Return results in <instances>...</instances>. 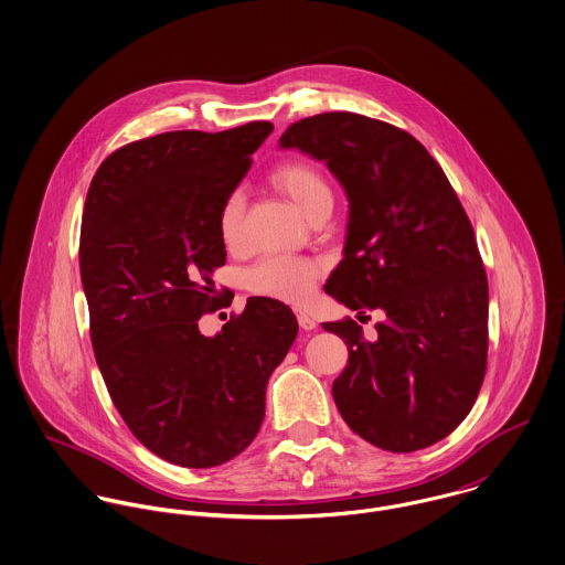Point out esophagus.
Here are the masks:
<instances>
[{"label":"esophagus","mask_w":565,"mask_h":565,"mask_svg":"<svg viewBox=\"0 0 565 565\" xmlns=\"http://www.w3.org/2000/svg\"><path fill=\"white\" fill-rule=\"evenodd\" d=\"M295 313H297V320H299L301 329H306V331L316 329V320H313L312 313L306 312V310H295Z\"/></svg>","instance_id":"1"}]
</instances>
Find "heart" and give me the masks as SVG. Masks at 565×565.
<instances>
[{"label": "heart", "instance_id": "1", "mask_svg": "<svg viewBox=\"0 0 565 565\" xmlns=\"http://www.w3.org/2000/svg\"><path fill=\"white\" fill-rule=\"evenodd\" d=\"M270 180L277 189L286 192L295 205L310 216L318 207L331 205L333 194L327 178L320 169L310 162L295 160L277 167L270 173ZM218 234L227 247H238L243 241L245 223V194L243 190H230L218 207ZM322 264L303 255L270 253L257 259L247 270V286L255 295L301 303L313 292L318 277L322 275Z\"/></svg>", "mask_w": 565, "mask_h": 565}]
</instances>
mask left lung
Returning a JSON list of instances; mask_svg holds the SVG:
<instances>
[{
	"label": "left lung",
	"instance_id": "left-lung-1",
	"mask_svg": "<svg viewBox=\"0 0 565 565\" xmlns=\"http://www.w3.org/2000/svg\"><path fill=\"white\" fill-rule=\"evenodd\" d=\"M279 145L324 160L349 196L324 292L385 312L373 342L351 318L322 322L349 347L331 387L340 416L383 450L436 444L470 414L488 366V275L457 192L412 134L355 113L301 119Z\"/></svg>",
	"mask_w": 565,
	"mask_h": 565
}]
</instances>
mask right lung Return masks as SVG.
<instances>
[{"label": "right lung", "mask_w": 565, "mask_h": 565, "mask_svg": "<svg viewBox=\"0 0 565 565\" xmlns=\"http://www.w3.org/2000/svg\"><path fill=\"white\" fill-rule=\"evenodd\" d=\"M270 131L252 121L134 140L86 194L79 275L95 360L127 429L175 466H221L252 444L268 376L299 331L292 310L266 297L214 338L196 324L232 303L212 281L227 257L216 216Z\"/></svg>", "instance_id": "add662e5"}]
</instances>
